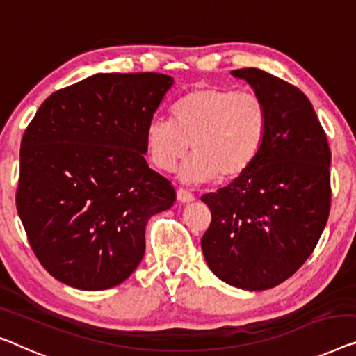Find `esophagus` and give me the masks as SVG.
<instances>
[{
	"instance_id": "obj_1",
	"label": "esophagus",
	"mask_w": 356,
	"mask_h": 356,
	"mask_svg": "<svg viewBox=\"0 0 356 356\" xmlns=\"http://www.w3.org/2000/svg\"><path fill=\"white\" fill-rule=\"evenodd\" d=\"M177 199L179 200V202L188 204V202H193V200H194V194L191 193L189 189L178 188V191H177Z\"/></svg>"
}]
</instances>
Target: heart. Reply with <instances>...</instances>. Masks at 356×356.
Here are the masks:
<instances>
[{
    "label": "heart",
    "instance_id": "1",
    "mask_svg": "<svg viewBox=\"0 0 356 356\" xmlns=\"http://www.w3.org/2000/svg\"><path fill=\"white\" fill-rule=\"evenodd\" d=\"M172 117H156L146 128L154 165L170 172L189 151L181 177L205 181L234 179L257 161L268 136L264 99L250 91L199 86L173 104Z\"/></svg>",
    "mask_w": 356,
    "mask_h": 356
}]
</instances>
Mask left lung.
I'll return each mask as SVG.
<instances>
[{
  "label": "left lung",
  "mask_w": 356,
  "mask_h": 356,
  "mask_svg": "<svg viewBox=\"0 0 356 356\" xmlns=\"http://www.w3.org/2000/svg\"><path fill=\"white\" fill-rule=\"evenodd\" d=\"M231 74L264 99L270 125L252 167L200 197L212 212L200 244L221 281L265 291L291 277L318 244L331 209V149L300 90L254 67Z\"/></svg>",
  "instance_id": "obj_1"
}]
</instances>
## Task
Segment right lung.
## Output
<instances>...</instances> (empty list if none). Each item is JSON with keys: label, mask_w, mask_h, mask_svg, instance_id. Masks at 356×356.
Instances as JSON below:
<instances>
[{"label": "right lung", "mask_w": 356, "mask_h": 356, "mask_svg": "<svg viewBox=\"0 0 356 356\" xmlns=\"http://www.w3.org/2000/svg\"><path fill=\"white\" fill-rule=\"evenodd\" d=\"M172 85L156 72L91 75L53 92L25 130L15 205L58 281L104 291L140 265L149 218L177 197L144 159L146 128Z\"/></svg>", "instance_id": "add662e5"}]
</instances>
